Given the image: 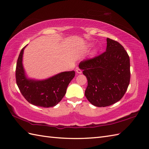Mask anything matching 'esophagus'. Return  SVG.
<instances>
[{"label": "esophagus", "instance_id": "34e87169", "mask_svg": "<svg viewBox=\"0 0 149 149\" xmlns=\"http://www.w3.org/2000/svg\"><path fill=\"white\" fill-rule=\"evenodd\" d=\"M76 72L77 73V74H81L82 70H81V69H79V68H77L76 69Z\"/></svg>", "mask_w": 149, "mask_h": 149}]
</instances>
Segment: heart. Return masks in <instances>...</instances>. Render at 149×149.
Instances as JSON below:
<instances>
[{
    "instance_id": "1",
    "label": "heart",
    "mask_w": 149,
    "mask_h": 149,
    "mask_svg": "<svg viewBox=\"0 0 149 149\" xmlns=\"http://www.w3.org/2000/svg\"><path fill=\"white\" fill-rule=\"evenodd\" d=\"M96 54H97V50H94L92 52H91V55H92V56H95V55Z\"/></svg>"
}]
</instances>
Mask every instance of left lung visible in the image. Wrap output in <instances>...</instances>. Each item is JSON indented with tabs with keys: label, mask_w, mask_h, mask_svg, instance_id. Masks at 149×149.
<instances>
[{
	"label": "left lung",
	"mask_w": 149,
	"mask_h": 149,
	"mask_svg": "<svg viewBox=\"0 0 149 149\" xmlns=\"http://www.w3.org/2000/svg\"><path fill=\"white\" fill-rule=\"evenodd\" d=\"M86 77L85 96L97 107L118 102L124 95L130 82V59L121 44L107 38L106 51L79 63Z\"/></svg>",
	"instance_id": "obj_1"
}]
</instances>
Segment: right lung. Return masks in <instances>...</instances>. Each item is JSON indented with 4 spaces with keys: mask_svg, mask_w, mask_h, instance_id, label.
Returning a JSON list of instances; mask_svg holds the SVG:
<instances>
[{
    "mask_svg": "<svg viewBox=\"0 0 149 149\" xmlns=\"http://www.w3.org/2000/svg\"><path fill=\"white\" fill-rule=\"evenodd\" d=\"M26 47L21 50L16 67V81L19 90L31 104L43 107L55 106L65 96L66 88L75 76V71L61 72L44 80L27 78L22 64Z\"/></svg>",
    "mask_w": 149,
    "mask_h": 149,
    "instance_id": "right-lung-1",
    "label": "right lung"
}]
</instances>
